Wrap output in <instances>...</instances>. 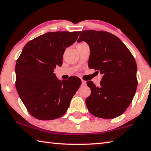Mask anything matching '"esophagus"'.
<instances>
[{"label":"esophagus","instance_id":"34e87169","mask_svg":"<svg viewBox=\"0 0 151 151\" xmlns=\"http://www.w3.org/2000/svg\"><path fill=\"white\" fill-rule=\"evenodd\" d=\"M81 82H82V85H86L87 84V82L84 80H81Z\"/></svg>","mask_w":151,"mask_h":151}]
</instances>
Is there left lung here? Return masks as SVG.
<instances>
[{
    "mask_svg": "<svg viewBox=\"0 0 151 151\" xmlns=\"http://www.w3.org/2000/svg\"><path fill=\"white\" fill-rule=\"evenodd\" d=\"M82 41L90 47L89 68L103 75L98 87L91 81L87 82L91 93L86 99V106L98 118H117L126 111L135 95L138 85L135 59L125 44L111 33L85 30L77 42Z\"/></svg>",
    "mask_w": 151,
    "mask_h": 151,
    "instance_id": "obj_1",
    "label": "left lung"
}]
</instances>
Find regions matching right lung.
Returning <instances> with one entry per match:
<instances>
[{"label":"right lung","instance_id":"obj_1","mask_svg":"<svg viewBox=\"0 0 151 151\" xmlns=\"http://www.w3.org/2000/svg\"><path fill=\"white\" fill-rule=\"evenodd\" d=\"M81 32H47L27 42L16 63V89L35 118L51 120L63 116L81 85L76 76L58 80L54 73L63 64L64 52Z\"/></svg>","mask_w":151,"mask_h":151}]
</instances>
